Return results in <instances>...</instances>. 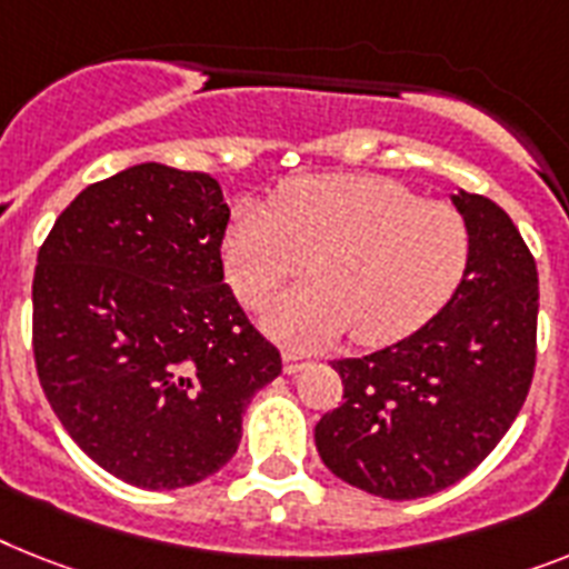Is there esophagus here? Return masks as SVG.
<instances>
[{"mask_svg": "<svg viewBox=\"0 0 569 569\" xmlns=\"http://www.w3.org/2000/svg\"><path fill=\"white\" fill-rule=\"evenodd\" d=\"M281 363H284V375H296L302 372L311 360L305 358V355H299V351H284V355H281Z\"/></svg>", "mask_w": 569, "mask_h": 569, "instance_id": "obj_1", "label": "esophagus"}]
</instances>
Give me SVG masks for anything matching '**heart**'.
Wrapping results in <instances>:
<instances>
[{
  "label": "heart",
  "mask_w": 569,
  "mask_h": 569,
  "mask_svg": "<svg viewBox=\"0 0 569 569\" xmlns=\"http://www.w3.org/2000/svg\"><path fill=\"white\" fill-rule=\"evenodd\" d=\"M223 273L247 308L305 273L264 311L261 326L288 346H326L355 328L387 346L433 319L457 293L471 258L468 223L450 203L421 200L383 177H302L270 209L247 203L229 220Z\"/></svg>",
  "instance_id": "1"
}]
</instances>
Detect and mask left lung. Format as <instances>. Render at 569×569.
I'll return each mask as SVG.
<instances>
[{"label":"left lung","instance_id":"1","mask_svg":"<svg viewBox=\"0 0 569 569\" xmlns=\"http://www.w3.org/2000/svg\"><path fill=\"white\" fill-rule=\"evenodd\" d=\"M471 258L457 293L412 335L335 360L342 401L313 439L328 471L387 500H416L471 473L506 436L535 372L538 270L497 203L459 189Z\"/></svg>","mask_w":569,"mask_h":569}]
</instances>
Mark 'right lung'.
<instances>
[{"instance_id":"1","label":"right lung","mask_w":569,"mask_h":569,"mask_svg":"<svg viewBox=\"0 0 569 569\" xmlns=\"http://www.w3.org/2000/svg\"><path fill=\"white\" fill-rule=\"evenodd\" d=\"M218 180L144 162L87 186L34 270L42 392L89 459L168 491L220 471L247 403L281 375L223 281Z\"/></svg>"}]
</instances>
